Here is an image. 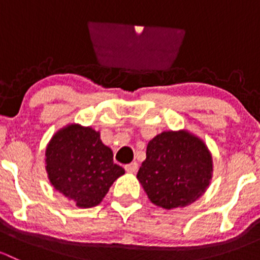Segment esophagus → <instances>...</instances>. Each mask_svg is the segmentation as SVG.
Listing matches in <instances>:
<instances>
[{"label":"esophagus","mask_w":260,"mask_h":260,"mask_svg":"<svg viewBox=\"0 0 260 260\" xmlns=\"http://www.w3.org/2000/svg\"><path fill=\"white\" fill-rule=\"evenodd\" d=\"M125 171L127 172H131V174H133V172H136L138 170V164L137 162H132V164L129 165H125Z\"/></svg>","instance_id":"esophagus-1"}]
</instances>
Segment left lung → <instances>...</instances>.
Wrapping results in <instances>:
<instances>
[{"label": "left lung", "mask_w": 260, "mask_h": 260, "mask_svg": "<svg viewBox=\"0 0 260 260\" xmlns=\"http://www.w3.org/2000/svg\"><path fill=\"white\" fill-rule=\"evenodd\" d=\"M212 177V157L187 131H166L147 145L137 179L154 205L171 210L195 203Z\"/></svg>", "instance_id": "1"}]
</instances>
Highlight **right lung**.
Segmentation results:
<instances>
[{
    "instance_id": "right-lung-1",
    "label": "right lung",
    "mask_w": 260,
    "mask_h": 260,
    "mask_svg": "<svg viewBox=\"0 0 260 260\" xmlns=\"http://www.w3.org/2000/svg\"><path fill=\"white\" fill-rule=\"evenodd\" d=\"M45 169L50 183L78 208L99 205L124 170L113 162V152L90 127L68 124L46 146Z\"/></svg>"
}]
</instances>
